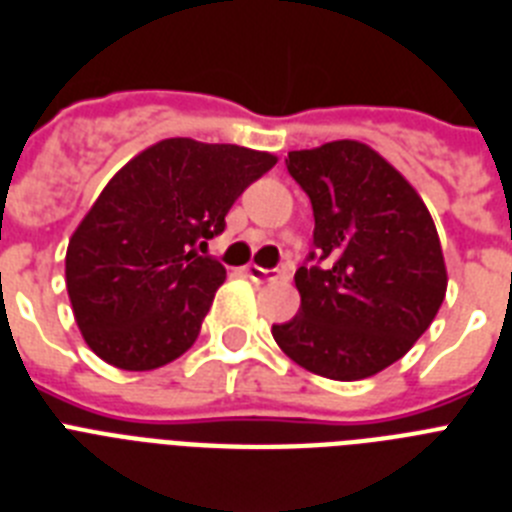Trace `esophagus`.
I'll return each instance as SVG.
<instances>
[{
	"instance_id": "obj_1",
	"label": "esophagus",
	"mask_w": 512,
	"mask_h": 512,
	"mask_svg": "<svg viewBox=\"0 0 512 512\" xmlns=\"http://www.w3.org/2000/svg\"><path fill=\"white\" fill-rule=\"evenodd\" d=\"M247 276L255 283H273L281 281L283 273L276 268H260V265H247Z\"/></svg>"
}]
</instances>
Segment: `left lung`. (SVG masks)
<instances>
[{
    "mask_svg": "<svg viewBox=\"0 0 512 512\" xmlns=\"http://www.w3.org/2000/svg\"><path fill=\"white\" fill-rule=\"evenodd\" d=\"M286 169L312 203L315 249L294 276L302 307L273 325V338L315 375H377L419 341L445 299L435 221L414 187L354 140L291 150Z\"/></svg>",
    "mask_w": 512,
    "mask_h": 512,
    "instance_id": "left-lung-1",
    "label": "left lung"
}]
</instances>
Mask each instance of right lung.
I'll list each match as a JSON object with an SVG mask.
<instances>
[{"label":"right lung","instance_id":"obj_1","mask_svg":"<svg viewBox=\"0 0 512 512\" xmlns=\"http://www.w3.org/2000/svg\"><path fill=\"white\" fill-rule=\"evenodd\" d=\"M276 156L171 137L111 179L67 247V291L103 362L145 372L195 343L226 268L197 255Z\"/></svg>","mask_w":512,"mask_h":512}]
</instances>
